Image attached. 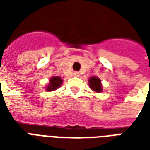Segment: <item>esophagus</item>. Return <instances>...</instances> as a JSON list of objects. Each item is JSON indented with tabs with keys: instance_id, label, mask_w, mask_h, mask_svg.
<instances>
[{
	"instance_id": "34e87169",
	"label": "esophagus",
	"mask_w": 150,
	"mask_h": 150,
	"mask_svg": "<svg viewBox=\"0 0 150 150\" xmlns=\"http://www.w3.org/2000/svg\"><path fill=\"white\" fill-rule=\"evenodd\" d=\"M73 75H74V76H75V77H78V76H79V73L77 71H75L73 73Z\"/></svg>"
}]
</instances>
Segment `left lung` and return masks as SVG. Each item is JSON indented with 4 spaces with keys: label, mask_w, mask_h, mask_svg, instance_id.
<instances>
[{
    "label": "left lung",
    "mask_w": 150,
    "mask_h": 150,
    "mask_svg": "<svg viewBox=\"0 0 150 150\" xmlns=\"http://www.w3.org/2000/svg\"><path fill=\"white\" fill-rule=\"evenodd\" d=\"M89 86L92 91L100 93L102 91V84H101V80L97 77H91L88 80Z\"/></svg>",
    "instance_id": "left-lung-1"
}]
</instances>
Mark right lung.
I'll return each instance as SVG.
<instances>
[{"instance_id":"add662e5","label":"right lung","mask_w":150,"mask_h":150,"mask_svg":"<svg viewBox=\"0 0 150 150\" xmlns=\"http://www.w3.org/2000/svg\"><path fill=\"white\" fill-rule=\"evenodd\" d=\"M62 83V79L59 76H53L50 79V83L47 86V88H46V91H54L56 89H58Z\"/></svg>"}]
</instances>
